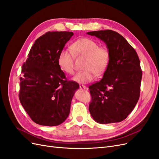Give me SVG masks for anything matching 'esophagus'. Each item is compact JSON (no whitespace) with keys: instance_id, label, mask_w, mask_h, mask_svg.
<instances>
[{"instance_id":"1","label":"esophagus","mask_w":159,"mask_h":159,"mask_svg":"<svg viewBox=\"0 0 159 159\" xmlns=\"http://www.w3.org/2000/svg\"><path fill=\"white\" fill-rule=\"evenodd\" d=\"M80 88L84 89H88V88L86 87L85 85H80Z\"/></svg>"}]
</instances>
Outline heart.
<instances>
[{"instance_id":"heart-1","label":"heart","mask_w":159,"mask_h":159,"mask_svg":"<svg viewBox=\"0 0 159 159\" xmlns=\"http://www.w3.org/2000/svg\"><path fill=\"white\" fill-rule=\"evenodd\" d=\"M71 49L78 56H84V71L77 73L72 80L77 83L86 84L94 80L95 74L101 75L106 70L110 60V52L106 47L99 46L98 43L90 38H84L74 42ZM71 50L64 49L57 57L60 69L68 74L75 71L74 55Z\"/></svg>"}]
</instances>
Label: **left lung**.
I'll return each mask as SVG.
<instances>
[{
    "label": "left lung",
    "instance_id": "left-lung-1",
    "mask_svg": "<svg viewBox=\"0 0 159 159\" xmlns=\"http://www.w3.org/2000/svg\"><path fill=\"white\" fill-rule=\"evenodd\" d=\"M103 41L110 60L103 78L89 87V110L96 122H121L127 117L140 96L142 71L136 51L121 34L111 30L89 32Z\"/></svg>",
    "mask_w": 159,
    "mask_h": 159
}]
</instances>
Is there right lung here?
<instances>
[{"label": "right lung", "mask_w": 159, "mask_h": 159, "mask_svg": "<svg viewBox=\"0 0 159 159\" xmlns=\"http://www.w3.org/2000/svg\"><path fill=\"white\" fill-rule=\"evenodd\" d=\"M74 35L72 32H48L35 41L22 66L19 99L32 121L56 126L68 117L71 99L79 85L67 81L57 57Z\"/></svg>", "instance_id": "obj_1"}]
</instances>
